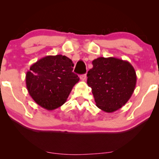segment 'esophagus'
<instances>
[{
    "mask_svg": "<svg viewBox=\"0 0 159 159\" xmlns=\"http://www.w3.org/2000/svg\"><path fill=\"white\" fill-rule=\"evenodd\" d=\"M80 78H81V81H84L87 79V75H80Z\"/></svg>",
    "mask_w": 159,
    "mask_h": 159,
    "instance_id": "34e87169",
    "label": "esophagus"
}]
</instances>
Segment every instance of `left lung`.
<instances>
[{
	"mask_svg": "<svg viewBox=\"0 0 159 159\" xmlns=\"http://www.w3.org/2000/svg\"><path fill=\"white\" fill-rule=\"evenodd\" d=\"M87 72V84L92 89L96 105L107 113L121 108L131 98L136 87L137 75L129 62L113 57L93 61Z\"/></svg>",
	"mask_w": 159,
	"mask_h": 159,
	"instance_id": "obj_1",
	"label": "left lung"
}]
</instances>
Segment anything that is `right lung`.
Instances as JSON below:
<instances>
[{
	"label": "right lung",
	"instance_id": "obj_1",
	"mask_svg": "<svg viewBox=\"0 0 159 159\" xmlns=\"http://www.w3.org/2000/svg\"><path fill=\"white\" fill-rule=\"evenodd\" d=\"M73 66L72 60L61 54L45 56L31 65L25 81L35 102L48 111L63 105L80 80Z\"/></svg>",
	"mask_w": 159,
	"mask_h": 159
}]
</instances>
